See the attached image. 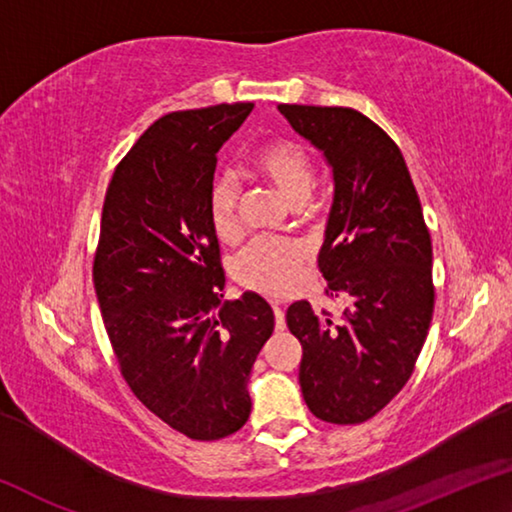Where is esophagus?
Returning <instances> with one entry per match:
<instances>
[{"instance_id": "esophagus-1", "label": "esophagus", "mask_w": 512, "mask_h": 512, "mask_svg": "<svg viewBox=\"0 0 512 512\" xmlns=\"http://www.w3.org/2000/svg\"><path fill=\"white\" fill-rule=\"evenodd\" d=\"M273 314H275V329L277 332H282L287 323H284V309L280 305H273Z\"/></svg>"}]
</instances>
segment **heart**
Masks as SVG:
<instances>
[{
    "mask_svg": "<svg viewBox=\"0 0 512 512\" xmlns=\"http://www.w3.org/2000/svg\"><path fill=\"white\" fill-rule=\"evenodd\" d=\"M253 169L259 178L273 185L291 205H300L314 187V162L300 144L275 140L259 146L253 155ZM239 183L228 173L216 176L207 194V214L223 241L239 235ZM307 253L298 241L262 237L255 239L237 257L235 275L244 287L282 298L298 287Z\"/></svg>",
    "mask_w": 512,
    "mask_h": 512,
    "instance_id": "heart-1",
    "label": "heart"
}]
</instances>
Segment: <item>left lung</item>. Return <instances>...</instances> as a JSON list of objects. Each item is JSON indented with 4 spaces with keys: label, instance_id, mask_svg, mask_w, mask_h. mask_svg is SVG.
Wrapping results in <instances>:
<instances>
[{
    "label": "left lung",
    "instance_id": "obj_1",
    "mask_svg": "<svg viewBox=\"0 0 512 512\" xmlns=\"http://www.w3.org/2000/svg\"><path fill=\"white\" fill-rule=\"evenodd\" d=\"M293 131L332 167L318 268L325 293L348 298L341 320L293 302L287 325L302 345L300 388L309 411L359 424L402 391L433 316L431 237L404 155L375 121L352 108L280 103Z\"/></svg>",
    "mask_w": 512,
    "mask_h": 512
}]
</instances>
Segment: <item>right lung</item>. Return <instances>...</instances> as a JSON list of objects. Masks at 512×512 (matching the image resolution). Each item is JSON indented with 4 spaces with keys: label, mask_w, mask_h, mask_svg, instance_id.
<instances>
[{
    "label": "right lung",
    "mask_w": 512,
    "mask_h": 512,
    "mask_svg": "<svg viewBox=\"0 0 512 512\" xmlns=\"http://www.w3.org/2000/svg\"><path fill=\"white\" fill-rule=\"evenodd\" d=\"M253 103L169 112L117 164L101 212L94 291L137 400L192 440L250 415L248 375L275 316L253 291L221 300L225 275L207 214L216 153Z\"/></svg>",
    "instance_id": "1"
}]
</instances>
